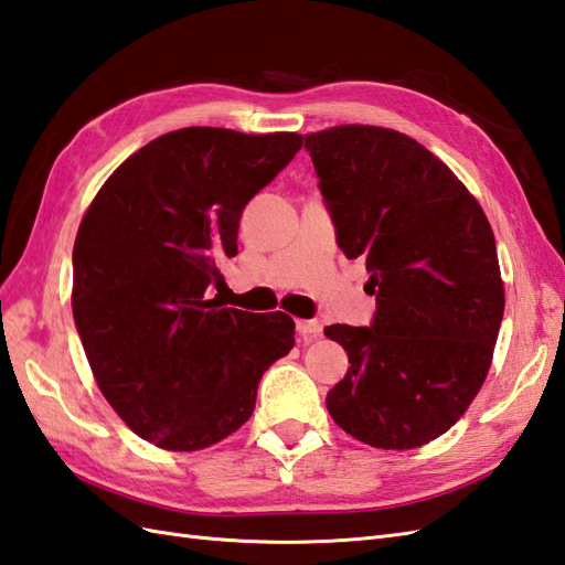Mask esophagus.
<instances>
[{
	"label": "esophagus",
	"mask_w": 565,
	"mask_h": 565,
	"mask_svg": "<svg viewBox=\"0 0 565 565\" xmlns=\"http://www.w3.org/2000/svg\"><path fill=\"white\" fill-rule=\"evenodd\" d=\"M296 330L303 337V342H310L312 337H320L322 324L318 320H296Z\"/></svg>",
	"instance_id": "34e87169"
}]
</instances>
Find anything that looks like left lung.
I'll return each mask as SVG.
<instances>
[{
    "label": "left lung",
    "instance_id": "left-lung-1",
    "mask_svg": "<svg viewBox=\"0 0 565 565\" xmlns=\"http://www.w3.org/2000/svg\"><path fill=\"white\" fill-rule=\"evenodd\" d=\"M337 243L371 271V327L330 324L349 353L327 412L349 436L412 450L460 422L491 369L505 291L495 238L462 180L416 139L339 125L306 135Z\"/></svg>",
    "mask_w": 565,
    "mask_h": 565
}]
</instances>
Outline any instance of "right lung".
<instances>
[{
	"instance_id": "1",
	"label": "right lung",
	"mask_w": 565,
	"mask_h": 565,
	"mask_svg": "<svg viewBox=\"0 0 565 565\" xmlns=\"http://www.w3.org/2000/svg\"><path fill=\"white\" fill-rule=\"evenodd\" d=\"M303 137L185 127L103 182L74 241L72 312L103 397L139 438L204 450L255 412L259 377L294 349L286 312L209 298L238 253L245 204Z\"/></svg>"
}]
</instances>
